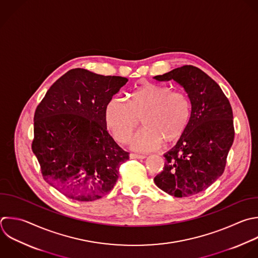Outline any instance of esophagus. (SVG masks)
I'll list each match as a JSON object with an SVG mask.
<instances>
[{"mask_svg": "<svg viewBox=\"0 0 258 258\" xmlns=\"http://www.w3.org/2000/svg\"><path fill=\"white\" fill-rule=\"evenodd\" d=\"M130 158L131 159H144L145 155L137 154V153H130Z\"/></svg>", "mask_w": 258, "mask_h": 258, "instance_id": "esophagus-1", "label": "esophagus"}]
</instances>
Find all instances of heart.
Instances as JSON below:
<instances>
[{
  "label": "heart",
  "mask_w": 258,
  "mask_h": 258,
  "mask_svg": "<svg viewBox=\"0 0 258 258\" xmlns=\"http://www.w3.org/2000/svg\"><path fill=\"white\" fill-rule=\"evenodd\" d=\"M191 116L186 94L171 92L167 86L144 84L129 94V105L122 99H111L105 108V122L120 143H127L140 125L144 129L131 141L139 151L157 149L162 142L173 145L184 136Z\"/></svg>",
  "instance_id": "1"
}]
</instances>
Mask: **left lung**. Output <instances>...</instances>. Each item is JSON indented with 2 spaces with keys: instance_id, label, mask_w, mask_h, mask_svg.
I'll return each instance as SVG.
<instances>
[{
  "instance_id": "obj_1",
  "label": "left lung",
  "mask_w": 258,
  "mask_h": 258,
  "mask_svg": "<svg viewBox=\"0 0 258 258\" xmlns=\"http://www.w3.org/2000/svg\"><path fill=\"white\" fill-rule=\"evenodd\" d=\"M154 79L179 84L191 104L187 130L164 154V168L154 182L170 196L190 197L207 189L224 172L235 135L232 108L219 85L196 67L183 66Z\"/></svg>"
}]
</instances>
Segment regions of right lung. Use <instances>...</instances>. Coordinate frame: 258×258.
<instances>
[{
  "label": "right lung",
  "instance_id": "add662e5",
  "mask_svg": "<svg viewBox=\"0 0 258 258\" xmlns=\"http://www.w3.org/2000/svg\"><path fill=\"white\" fill-rule=\"evenodd\" d=\"M127 82L74 69L50 87L37 106L32 151L44 180L66 197L92 202L116 184L129 152L109 134L105 108Z\"/></svg>",
  "mask_w": 258,
  "mask_h": 258
}]
</instances>
